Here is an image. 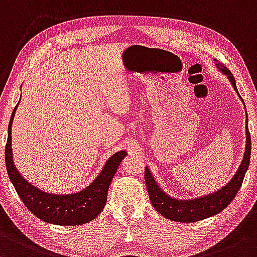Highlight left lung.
Returning a JSON list of instances; mask_svg holds the SVG:
<instances>
[{
  "label": "left lung",
  "instance_id": "left-lung-1",
  "mask_svg": "<svg viewBox=\"0 0 257 257\" xmlns=\"http://www.w3.org/2000/svg\"><path fill=\"white\" fill-rule=\"evenodd\" d=\"M215 65L222 74L226 75L228 81L232 83L233 88L237 92L238 97L240 98L244 104L243 98L240 97L237 90V85H235V79L233 74L222 63L216 59ZM245 113H246V110H245ZM245 135H246V141H245L246 144H245L244 157L235 174L218 191L201 195V197L192 199H177L166 194V192H164L157 181H155L154 176L149 171L148 166H146V170H144V181H146L151 203L154 206V209L165 218L176 222H183V223L205 220V218L217 215L218 212L224 210V207L228 206V204L234 199L235 194H237L239 188H240L241 183H243L245 172L249 169L250 155H251V138H250L249 128H247V114L246 120H245Z\"/></svg>",
  "mask_w": 257,
  "mask_h": 257
}]
</instances>
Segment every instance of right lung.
Segmentation results:
<instances>
[{
	"label": "right lung",
	"instance_id": "add662e5",
	"mask_svg": "<svg viewBox=\"0 0 257 257\" xmlns=\"http://www.w3.org/2000/svg\"><path fill=\"white\" fill-rule=\"evenodd\" d=\"M20 102V100H19ZM16 105L8 123V138L6 144V169L11 182L25 206L40 220L59 226H80L96 218L105 206L106 195L115 172L127 152L120 151L106 160L105 165L86 188L70 194H53L43 192L31 184L18 171L13 160L12 123L16 115Z\"/></svg>",
	"mask_w": 257,
	"mask_h": 257
}]
</instances>
